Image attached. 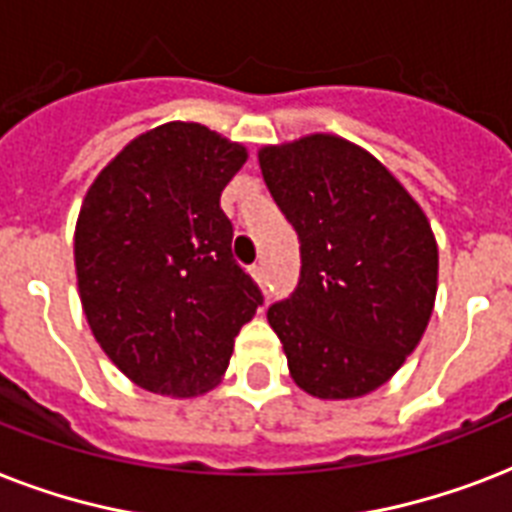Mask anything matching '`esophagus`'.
<instances>
[{"mask_svg":"<svg viewBox=\"0 0 512 512\" xmlns=\"http://www.w3.org/2000/svg\"><path fill=\"white\" fill-rule=\"evenodd\" d=\"M251 277L259 285H267V269H264V264H253V267H251Z\"/></svg>","mask_w":512,"mask_h":512,"instance_id":"obj_1","label":"esophagus"}]
</instances>
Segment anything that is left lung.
Segmentation results:
<instances>
[{"label": "left lung", "instance_id": "8db88e82", "mask_svg": "<svg viewBox=\"0 0 512 512\" xmlns=\"http://www.w3.org/2000/svg\"><path fill=\"white\" fill-rule=\"evenodd\" d=\"M259 165L301 243L296 291L267 310L293 382L347 400L414 352L438 291L425 211L366 149L339 136L264 146Z\"/></svg>", "mask_w": 512, "mask_h": 512}]
</instances>
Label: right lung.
Returning a JSON list of instances; mask_svg holds the SVG:
<instances>
[{
    "mask_svg": "<svg viewBox=\"0 0 512 512\" xmlns=\"http://www.w3.org/2000/svg\"><path fill=\"white\" fill-rule=\"evenodd\" d=\"M248 160L197 122L133 138L87 189L74 232L82 310L95 342L138 387L211 390L235 336L264 304L232 259L221 192Z\"/></svg>",
    "mask_w": 512,
    "mask_h": 512,
    "instance_id": "add662e5",
    "label": "right lung"
}]
</instances>
